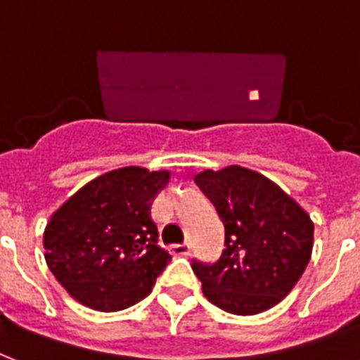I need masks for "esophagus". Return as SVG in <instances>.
Returning a JSON list of instances; mask_svg holds the SVG:
<instances>
[{"label":"esophagus","mask_w":360,"mask_h":360,"mask_svg":"<svg viewBox=\"0 0 360 360\" xmlns=\"http://www.w3.org/2000/svg\"><path fill=\"white\" fill-rule=\"evenodd\" d=\"M170 252L174 256H188L191 252V245L190 243H180V245H172L170 247Z\"/></svg>","instance_id":"34e87169"}]
</instances>
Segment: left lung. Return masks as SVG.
Instances as JSON below:
<instances>
[{
    "instance_id": "obj_1",
    "label": "left lung",
    "mask_w": 360,
    "mask_h": 360,
    "mask_svg": "<svg viewBox=\"0 0 360 360\" xmlns=\"http://www.w3.org/2000/svg\"><path fill=\"white\" fill-rule=\"evenodd\" d=\"M195 182L226 228L220 260L191 264L207 300L233 315H256L279 304L311 260L309 214L269 178L239 165L202 170Z\"/></svg>"
}]
</instances>
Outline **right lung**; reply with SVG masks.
<instances>
[{"mask_svg":"<svg viewBox=\"0 0 360 360\" xmlns=\"http://www.w3.org/2000/svg\"><path fill=\"white\" fill-rule=\"evenodd\" d=\"M170 170L123 167L93 178L51 214L45 262L75 302L112 313L151 292L170 254L158 245L151 202Z\"/></svg>","mask_w":360,"mask_h":360,"instance_id":"1","label":"right lung"}]
</instances>
